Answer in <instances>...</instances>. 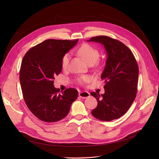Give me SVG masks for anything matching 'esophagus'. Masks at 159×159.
Segmentation results:
<instances>
[{"mask_svg":"<svg viewBox=\"0 0 159 159\" xmlns=\"http://www.w3.org/2000/svg\"><path fill=\"white\" fill-rule=\"evenodd\" d=\"M79 96L82 98H86L90 96V93L88 92L82 91L79 93Z\"/></svg>","mask_w":159,"mask_h":159,"instance_id":"obj_1","label":"esophagus"}]
</instances>
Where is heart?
<instances>
[{"label": "heart", "instance_id": "heart-1", "mask_svg": "<svg viewBox=\"0 0 159 159\" xmlns=\"http://www.w3.org/2000/svg\"><path fill=\"white\" fill-rule=\"evenodd\" d=\"M78 54L88 62V64H95L100 57L99 51L97 49L88 43H84L81 46L78 50ZM70 59V53L67 52L64 54L62 57L61 63L64 68H67ZM91 78L89 76H82L77 78V82L80 84H83L89 81Z\"/></svg>", "mask_w": 159, "mask_h": 159}]
</instances>
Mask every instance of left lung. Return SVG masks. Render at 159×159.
Masks as SVG:
<instances>
[{
	"label": "left lung",
	"mask_w": 159,
	"mask_h": 159,
	"mask_svg": "<svg viewBox=\"0 0 159 159\" xmlns=\"http://www.w3.org/2000/svg\"><path fill=\"white\" fill-rule=\"evenodd\" d=\"M88 41L101 43L107 54L101 75L105 81V93L100 95L98 92H91L98 102L91 113L100 120L111 121L126 113L135 99L138 66L131 50L117 40L100 35Z\"/></svg>",
	"instance_id": "8db88e82"
}]
</instances>
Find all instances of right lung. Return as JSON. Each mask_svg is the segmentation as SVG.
Here are the masks:
<instances>
[{
  "label": "right lung",
  "mask_w": 159,
  "mask_h": 159,
  "mask_svg": "<svg viewBox=\"0 0 159 159\" xmlns=\"http://www.w3.org/2000/svg\"><path fill=\"white\" fill-rule=\"evenodd\" d=\"M78 41L48 39L32 47L23 57L20 71L23 98L30 111L42 121L64 119L78 97V91L73 88L61 93L53 81L62 71V56Z\"/></svg>",
  "instance_id": "right-lung-1"
}]
</instances>
